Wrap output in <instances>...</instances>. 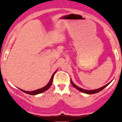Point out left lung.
Returning <instances> with one entry per match:
<instances>
[{
	"label": "left lung",
	"instance_id": "obj_1",
	"mask_svg": "<svg viewBox=\"0 0 122 122\" xmlns=\"http://www.w3.org/2000/svg\"><path fill=\"white\" fill-rule=\"evenodd\" d=\"M71 84H72V85H73V86L75 88H76L77 89H78V90L80 91L83 92V93H87V94H93V93H97V92L101 91L102 90H103V89H104V88H106V86H107V85H108L109 84H110V82H110V83L107 84H106V85H104V86H102V88H99V89H95V90H90V91H89V90H85V89H82V88H81L79 87V86H77V85H76L75 84H74L73 82H72V81L71 80Z\"/></svg>",
	"mask_w": 122,
	"mask_h": 122
}]
</instances>
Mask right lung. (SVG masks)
Returning <instances> with one entry per match:
<instances>
[{
  "mask_svg": "<svg viewBox=\"0 0 122 122\" xmlns=\"http://www.w3.org/2000/svg\"><path fill=\"white\" fill-rule=\"evenodd\" d=\"M56 72H57V71H56V72L53 74L52 76H51V77L50 80L48 84H47L46 85V86H45L44 87L40 88V89H37V90L33 91H23V90H22V89H20L21 91H22V92H25V93H27V94L31 95H35L38 94V93H42V92H45V91H46L47 89H48L50 87V86H51V84H52L53 77H54V74H55V73Z\"/></svg>",
  "mask_w": 122,
  "mask_h": 122,
  "instance_id": "obj_1",
  "label": "right lung"
}]
</instances>
